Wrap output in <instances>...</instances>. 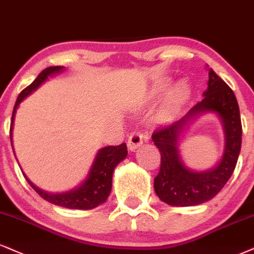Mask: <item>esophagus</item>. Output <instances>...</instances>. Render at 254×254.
Wrapping results in <instances>:
<instances>
[{
    "instance_id": "esophagus-1",
    "label": "esophagus",
    "mask_w": 254,
    "mask_h": 254,
    "mask_svg": "<svg viewBox=\"0 0 254 254\" xmlns=\"http://www.w3.org/2000/svg\"><path fill=\"white\" fill-rule=\"evenodd\" d=\"M143 142V135L140 132H133L130 134L129 137H128V142H127V146H128V149L129 151H135V149L139 147L140 145H142Z\"/></svg>"
}]
</instances>
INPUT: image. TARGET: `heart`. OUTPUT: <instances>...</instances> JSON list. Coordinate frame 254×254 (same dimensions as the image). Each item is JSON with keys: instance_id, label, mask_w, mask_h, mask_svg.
<instances>
[{"instance_id": "obj_1", "label": "heart", "mask_w": 254, "mask_h": 254, "mask_svg": "<svg viewBox=\"0 0 254 254\" xmlns=\"http://www.w3.org/2000/svg\"><path fill=\"white\" fill-rule=\"evenodd\" d=\"M171 84V80L165 79L155 82L153 86L147 90L145 94L146 101H152L159 96L162 95L166 90L168 89ZM190 95V87L187 81L181 80L177 82L172 87L170 92H168L167 96H166L164 105L161 108V115L164 118H170L174 115L175 113L179 111L181 106L187 101Z\"/></svg>"}]
</instances>
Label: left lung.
Here are the masks:
<instances>
[{
	"mask_svg": "<svg viewBox=\"0 0 254 254\" xmlns=\"http://www.w3.org/2000/svg\"><path fill=\"white\" fill-rule=\"evenodd\" d=\"M203 99L184 117L153 132L152 140L161 154L160 171L154 178V190L161 201L171 206H194L214 198L226 185L236 168L242 148V120L233 90L213 69L208 71ZM215 112L225 135L224 153L213 169L203 172L190 170L180 156V137L188 124L203 112Z\"/></svg>",
	"mask_w": 254,
	"mask_h": 254,
	"instance_id": "8db88e82",
	"label": "left lung"
}]
</instances>
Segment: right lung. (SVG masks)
<instances>
[{
    "label": "right lung",
    "instance_id": "1",
    "mask_svg": "<svg viewBox=\"0 0 254 254\" xmlns=\"http://www.w3.org/2000/svg\"><path fill=\"white\" fill-rule=\"evenodd\" d=\"M64 68L62 65H55V67H48L39 74V76L34 80V82L24 88L18 95L15 103L14 111H12L11 124H10V141L12 147V127H14L15 114L18 108V105L26 99L30 93L39 88L48 76L61 73ZM127 146L126 143H121L119 146H107L103 147L96 153L90 170L87 174L86 179L75 189L64 193H49L46 190L39 189L31 181L28 179L26 174L22 172L29 185L36 190V193L47 201L54 203L56 206H61L65 208L73 209H92L98 207L107 200L108 195L112 190V178L114 168L117 167L119 162H121L127 156ZM15 154V152H14Z\"/></svg>",
    "mask_w": 254,
    "mask_h": 254
}]
</instances>
